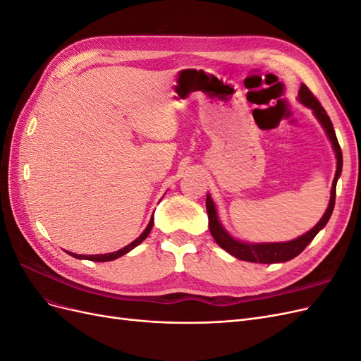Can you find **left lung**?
I'll use <instances>...</instances> for the list:
<instances>
[{
    "label": "left lung",
    "mask_w": 361,
    "mask_h": 361,
    "mask_svg": "<svg viewBox=\"0 0 361 361\" xmlns=\"http://www.w3.org/2000/svg\"><path fill=\"white\" fill-rule=\"evenodd\" d=\"M298 99L301 104H304L305 106H309L313 110L316 118L319 120L321 125L324 126L326 135H329L330 141L333 143L334 152H336V158H337V170H336V176L333 180V187H331V197H330V203L326 211L324 214V216L319 220V223L316 224L312 231H309L307 233H304L302 236L293 239V241L289 243H274V244H245L241 241H236L231 235H228L223 226L218 221L216 216V211L214 202L211 199V195H206V211H207V216H209V231L211 235L214 236L215 243L220 245L223 250H226L227 253H231L232 256L241 259V260H247V262H255V264H277V262H286L293 259L295 256H298L301 251L307 247L312 239L318 235V232L321 228L325 227V224L329 223L330 216L333 214L334 209V203H336V183L338 176L342 173V164H343V158H342V149L338 146V141L334 133V128L331 120L326 114V111L324 110V106L319 104V101L316 99L314 94L309 90V87L305 84H301L300 92H298Z\"/></svg>",
    "instance_id": "left-lung-1"
}]
</instances>
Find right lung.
<instances>
[{
    "instance_id": "obj_1",
    "label": "right lung",
    "mask_w": 361,
    "mask_h": 361,
    "mask_svg": "<svg viewBox=\"0 0 361 361\" xmlns=\"http://www.w3.org/2000/svg\"><path fill=\"white\" fill-rule=\"evenodd\" d=\"M152 226H154V218H150V221H149V226L146 227V231L141 233L134 243H130L129 245H126V247H123L122 250H118V251H114V253H108V255H90V256H87V255H75V253H68L71 255V256H73V257H76V259H85V260H93V262H108V260H114V259H117V257H120V256H123V255H126L128 251H130L133 248H135L138 244H141L145 241V239L147 238V235L150 233V231H152Z\"/></svg>"
}]
</instances>
